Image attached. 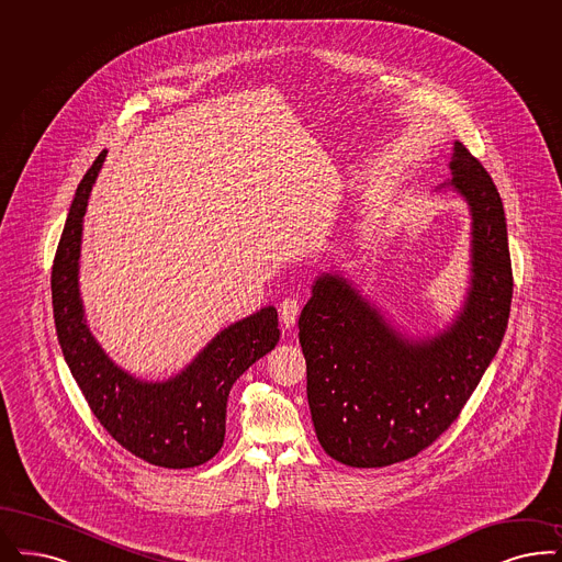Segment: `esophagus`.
<instances>
[{"label":"esophagus","mask_w":562,"mask_h":562,"mask_svg":"<svg viewBox=\"0 0 562 562\" xmlns=\"http://www.w3.org/2000/svg\"><path fill=\"white\" fill-rule=\"evenodd\" d=\"M279 316H281V323L290 329L295 325L297 316H300V302L295 297H285L281 304H279Z\"/></svg>","instance_id":"1"}]
</instances>
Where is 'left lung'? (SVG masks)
Listing matches in <instances>:
<instances>
[{"instance_id":"8db88e82","label":"left lung","mask_w":562,"mask_h":562,"mask_svg":"<svg viewBox=\"0 0 562 562\" xmlns=\"http://www.w3.org/2000/svg\"><path fill=\"white\" fill-rule=\"evenodd\" d=\"M450 188L471 206V291L454 325L406 341L341 277L323 274L300 314L306 392L323 450L356 469L429 448L464 408L498 352L513 300L506 218L487 170L454 144Z\"/></svg>"}]
</instances>
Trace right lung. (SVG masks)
Segmentation results:
<instances>
[{
    "instance_id": "1",
    "label": "right lung",
    "mask_w": 562,
    "mask_h": 562,
    "mask_svg": "<svg viewBox=\"0 0 562 562\" xmlns=\"http://www.w3.org/2000/svg\"><path fill=\"white\" fill-rule=\"evenodd\" d=\"M104 160L102 151L85 172L54 256L52 304L64 360L91 413L133 457L165 469L200 467L225 441L233 383L279 341L277 311L262 308L218 333L183 373L165 383H146L119 369L85 325L77 277L87 200Z\"/></svg>"
}]
</instances>
